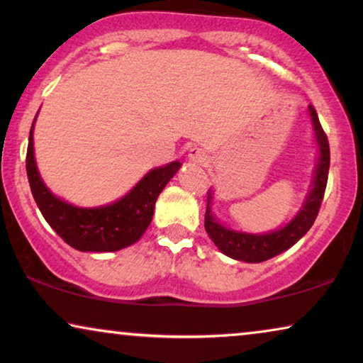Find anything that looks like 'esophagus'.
Segmentation results:
<instances>
[{
  "mask_svg": "<svg viewBox=\"0 0 363 363\" xmlns=\"http://www.w3.org/2000/svg\"><path fill=\"white\" fill-rule=\"evenodd\" d=\"M188 158L193 163H198V165H205L208 162V153L205 150H201V148H191L190 153H188Z\"/></svg>",
  "mask_w": 363,
  "mask_h": 363,
  "instance_id": "1",
  "label": "esophagus"
}]
</instances>
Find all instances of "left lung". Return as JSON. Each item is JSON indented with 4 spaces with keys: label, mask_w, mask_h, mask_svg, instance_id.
<instances>
[{
    "label": "left lung",
    "mask_w": 363,
    "mask_h": 363,
    "mask_svg": "<svg viewBox=\"0 0 363 363\" xmlns=\"http://www.w3.org/2000/svg\"><path fill=\"white\" fill-rule=\"evenodd\" d=\"M309 113L312 127H314L315 132L317 145H319V160H317L314 170V180H312L309 196L306 198L304 205H302L301 211L294 216V220L287 223L284 228L271 233H264V235H252V233L230 230V228L223 226L220 221H216L210 206V203L213 200V193L211 190L208 191L205 230L223 255L245 262L267 261L271 259V257L281 255L282 251L289 250L291 246H294L296 242L311 230V226L314 225L327 186V177H329L330 165V150L324 128H322L315 108L312 106H309Z\"/></svg>",
    "instance_id": "8db88e82"
}]
</instances>
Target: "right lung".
<instances>
[{"label":"right lung","instance_id":"1","mask_svg":"<svg viewBox=\"0 0 363 363\" xmlns=\"http://www.w3.org/2000/svg\"><path fill=\"white\" fill-rule=\"evenodd\" d=\"M34 122L29 132L26 172L34 201L49 226L77 251L111 252L140 240L152 223L158 195L180 170L182 163L172 162L165 167L153 168L116 203L99 208H79L59 200L44 185L34 160Z\"/></svg>","mask_w":363,"mask_h":363}]
</instances>
